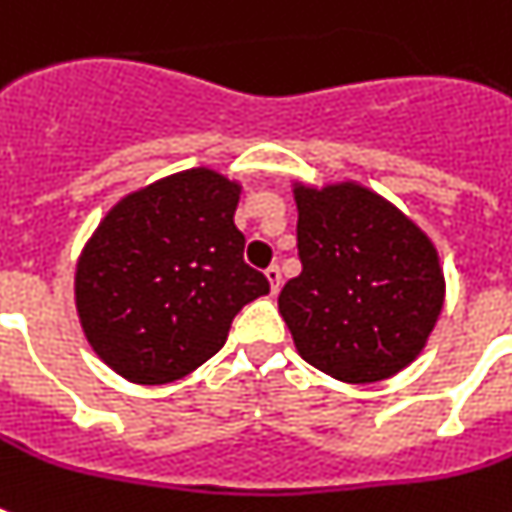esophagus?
I'll list each match as a JSON object with an SVG mask.
<instances>
[{
    "instance_id": "esophagus-1",
    "label": "esophagus",
    "mask_w": 512,
    "mask_h": 512,
    "mask_svg": "<svg viewBox=\"0 0 512 512\" xmlns=\"http://www.w3.org/2000/svg\"><path fill=\"white\" fill-rule=\"evenodd\" d=\"M265 276H268V281H271V292H279V287H281V268L276 263L273 265H268V268H265Z\"/></svg>"
}]
</instances>
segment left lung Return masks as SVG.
Returning a JSON list of instances; mask_svg holds the SVG:
<instances>
[{
	"mask_svg": "<svg viewBox=\"0 0 512 512\" xmlns=\"http://www.w3.org/2000/svg\"><path fill=\"white\" fill-rule=\"evenodd\" d=\"M297 255L279 311L300 356L342 382H377L420 353L444 305L428 236L358 185L297 188Z\"/></svg>",
	"mask_w": 512,
	"mask_h": 512,
	"instance_id": "left-lung-1",
	"label": "left lung"
}]
</instances>
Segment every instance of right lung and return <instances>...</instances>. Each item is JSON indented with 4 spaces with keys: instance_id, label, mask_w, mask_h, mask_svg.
<instances>
[{
    "instance_id": "1",
    "label": "right lung",
    "mask_w": 512,
    "mask_h": 512,
    "mask_svg": "<svg viewBox=\"0 0 512 512\" xmlns=\"http://www.w3.org/2000/svg\"><path fill=\"white\" fill-rule=\"evenodd\" d=\"M239 185L209 170L164 177L119 201L84 247V335L138 385L185 377L223 348L233 316L268 295L233 223Z\"/></svg>"
}]
</instances>
